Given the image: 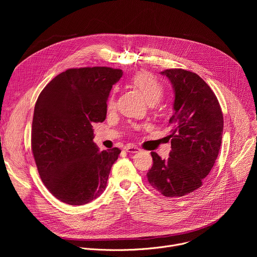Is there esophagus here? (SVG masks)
Listing matches in <instances>:
<instances>
[{"instance_id":"34e87169","label":"esophagus","mask_w":257,"mask_h":257,"mask_svg":"<svg viewBox=\"0 0 257 257\" xmlns=\"http://www.w3.org/2000/svg\"><path fill=\"white\" fill-rule=\"evenodd\" d=\"M126 152L129 154H137L140 152V149L136 148V146H128V148L126 149Z\"/></svg>"}]
</instances>
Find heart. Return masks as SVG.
<instances>
[{
	"label": "heart",
	"mask_w": 257,
	"mask_h": 257,
	"mask_svg": "<svg viewBox=\"0 0 257 257\" xmlns=\"http://www.w3.org/2000/svg\"><path fill=\"white\" fill-rule=\"evenodd\" d=\"M131 84L142 93L146 101L151 104L158 102L164 94V87L162 83L153 74H151L150 72H137L131 78ZM115 104L116 99L113 91L109 94L106 100V107L107 109H113L115 107Z\"/></svg>",
	"instance_id": "heart-1"
}]
</instances>
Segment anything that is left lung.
<instances>
[{
    "label": "left lung",
    "mask_w": 257,
    "mask_h": 257,
    "mask_svg": "<svg viewBox=\"0 0 257 257\" xmlns=\"http://www.w3.org/2000/svg\"><path fill=\"white\" fill-rule=\"evenodd\" d=\"M175 94L171 126L170 158L152 152L150 184L166 197H181L202 185L218 156L224 118L221 105L206 82L193 72L168 69L161 72Z\"/></svg>",
    "instance_id": "1"
}]
</instances>
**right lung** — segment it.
I'll return each mask as SVG.
<instances>
[{"label": "right lung", "mask_w": 257, "mask_h": 257, "mask_svg": "<svg viewBox=\"0 0 257 257\" xmlns=\"http://www.w3.org/2000/svg\"><path fill=\"white\" fill-rule=\"evenodd\" d=\"M120 69L85 67L57 75L36 100L31 149L48 190L70 205H82L105 189L118 148L100 152L92 123L103 122L106 100Z\"/></svg>", "instance_id": "1"}]
</instances>
